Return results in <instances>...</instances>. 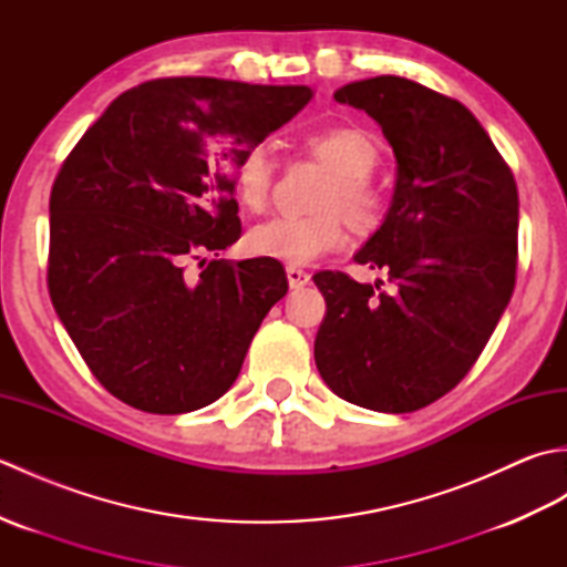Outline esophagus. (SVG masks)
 <instances>
[{"instance_id": "1", "label": "esophagus", "mask_w": 567, "mask_h": 567, "mask_svg": "<svg viewBox=\"0 0 567 567\" xmlns=\"http://www.w3.org/2000/svg\"><path fill=\"white\" fill-rule=\"evenodd\" d=\"M309 280H311L309 272L299 270V268H287V282H290L292 290H299V287L309 285Z\"/></svg>"}]
</instances>
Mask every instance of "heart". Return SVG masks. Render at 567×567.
Instances as JSON below:
<instances>
[{
  "label": "heart",
  "instance_id": "1",
  "mask_svg": "<svg viewBox=\"0 0 567 567\" xmlns=\"http://www.w3.org/2000/svg\"><path fill=\"white\" fill-rule=\"evenodd\" d=\"M307 148L333 173L315 219H270L250 228L246 246L258 258L311 265L339 250L346 240L339 212L355 231L368 234L382 221L380 192L368 183L378 165V146L353 126H327L307 136ZM272 161L262 146H250L234 171L236 197L250 212H262L272 195Z\"/></svg>",
  "mask_w": 567,
  "mask_h": 567
}]
</instances>
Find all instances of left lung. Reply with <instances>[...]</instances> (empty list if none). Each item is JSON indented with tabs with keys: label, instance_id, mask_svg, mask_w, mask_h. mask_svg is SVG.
<instances>
[{
	"label": "left lung",
	"instance_id": "obj_1",
	"mask_svg": "<svg viewBox=\"0 0 567 567\" xmlns=\"http://www.w3.org/2000/svg\"><path fill=\"white\" fill-rule=\"evenodd\" d=\"M333 100L375 118L394 153L392 204L353 256L388 272L394 290L317 272L327 317L315 360L341 400L416 412L465 378L509 305L519 195L461 102L396 75L348 82Z\"/></svg>",
	"mask_w": 567,
	"mask_h": 567
}]
</instances>
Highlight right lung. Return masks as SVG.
I'll list each match as a JSON object with an SVG mask.
<instances>
[{"label":"right lung","mask_w":567,"mask_h":567,"mask_svg":"<svg viewBox=\"0 0 567 567\" xmlns=\"http://www.w3.org/2000/svg\"><path fill=\"white\" fill-rule=\"evenodd\" d=\"M311 97L305 84L143 82L60 167L48 290L92 375L122 402L185 414L236 382L260 321L287 295L285 268L212 260L187 277L185 262L236 244L240 155Z\"/></svg>","instance_id":"1"}]
</instances>
